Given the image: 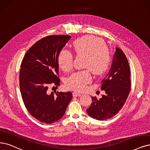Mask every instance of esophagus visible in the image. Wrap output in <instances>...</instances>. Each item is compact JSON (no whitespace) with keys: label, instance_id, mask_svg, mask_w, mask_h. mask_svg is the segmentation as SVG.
<instances>
[{"label":"esophagus","instance_id":"34e87169","mask_svg":"<svg viewBox=\"0 0 150 150\" xmlns=\"http://www.w3.org/2000/svg\"><path fill=\"white\" fill-rule=\"evenodd\" d=\"M81 95V93L78 92V91H74L73 93V96H75V97H78V96H80Z\"/></svg>","mask_w":150,"mask_h":150}]
</instances>
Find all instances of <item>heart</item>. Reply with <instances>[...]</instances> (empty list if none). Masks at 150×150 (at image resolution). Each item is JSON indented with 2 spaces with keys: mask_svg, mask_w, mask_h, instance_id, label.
Here are the masks:
<instances>
[{
  "mask_svg": "<svg viewBox=\"0 0 150 150\" xmlns=\"http://www.w3.org/2000/svg\"><path fill=\"white\" fill-rule=\"evenodd\" d=\"M77 54L86 56L85 67L96 75H101L106 71L110 63V52L108 47L101 39L93 36H85L78 38L73 43ZM74 56L66 49L60 51L58 63L64 71L70 70L73 65ZM92 81L90 70H82L72 74L67 80L68 88L76 91L84 90L86 85Z\"/></svg>",
  "mask_w": 150,
  "mask_h": 150,
  "instance_id": "b5f03b06",
  "label": "heart"
}]
</instances>
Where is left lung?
<instances>
[{
    "mask_svg": "<svg viewBox=\"0 0 150 150\" xmlns=\"http://www.w3.org/2000/svg\"><path fill=\"white\" fill-rule=\"evenodd\" d=\"M130 70L125 54L115 48L109 74L101 81V90L106 91L102 98L92 97V103L86 109L90 117L104 120L112 117L122 108L130 91Z\"/></svg>",
    "mask_w": 150,
    "mask_h": 150,
    "instance_id": "8db88e82",
    "label": "left lung"
}]
</instances>
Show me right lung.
<instances>
[{"mask_svg": "<svg viewBox=\"0 0 150 150\" xmlns=\"http://www.w3.org/2000/svg\"><path fill=\"white\" fill-rule=\"evenodd\" d=\"M70 38L69 35L44 37L28 50L22 60L21 97L28 112L42 123L52 124L62 118L72 99L70 91L49 90L60 85L58 55Z\"/></svg>", "mask_w": 150, "mask_h": 150, "instance_id": "obj_1", "label": "right lung"}]
</instances>
